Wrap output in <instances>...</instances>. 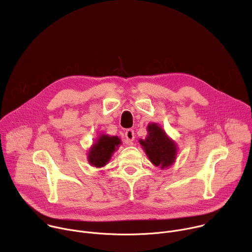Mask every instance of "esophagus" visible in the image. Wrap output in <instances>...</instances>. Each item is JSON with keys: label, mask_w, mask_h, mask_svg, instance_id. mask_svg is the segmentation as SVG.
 I'll list each match as a JSON object with an SVG mask.
<instances>
[{"label": "esophagus", "mask_w": 252, "mask_h": 252, "mask_svg": "<svg viewBox=\"0 0 252 252\" xmlns=\"http://www.w3.org/2000/svg\"><path fill=\"white\" fill-rule=\"evenodd\" d=\"M125 136H126V140L127 142H131L134 139V130L133 129H126L125 132Z\"/></svg>", "instance_id": "34e87169"}]
</instances>
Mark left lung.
<instances>
[{"instance_id": "8db88e82", "label": "left lung", "mask_w": 252, "mask_h": 252, "mask_svg": "<svg viewBox=\"0 0 252 252\" xmlns=\"http://www.w3.org/2000/svg\"><path fill=\"white\" fill-rule=\"evenodd\" d=\"M140 146L149 159L156 166L165 168L170 166L176 158V143L167 136L158 124H149L146 139H139Z\"/></svg>"}]
</instances>
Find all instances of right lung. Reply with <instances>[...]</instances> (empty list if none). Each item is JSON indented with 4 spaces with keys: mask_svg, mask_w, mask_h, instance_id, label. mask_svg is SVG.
<instances>
[{
    "mask_svg": "<svg viewBox=\"0 0 252 252\" xmlns=\"http://www.w3.org/2000/svg\"><path fill=\"white\" fill-rule=\"evenodd\" d=\"M122 143L118 136L100 134L91 148L88 156L89 162L97 168L104 166L110 161L113 154Z\"/></svg>",
    "mask_w": 252,
    "mask_h": 252,
    "instance_id": "add662e5",
    "label": "right lung"
}]
</instances>
